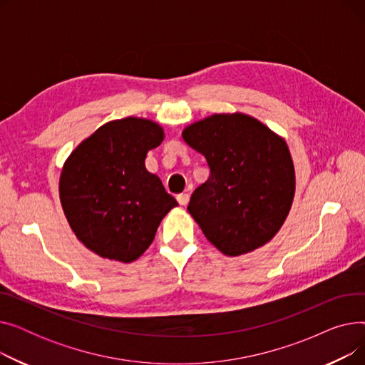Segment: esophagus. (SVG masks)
Instances as JSON below:
<instances>
[{"mask_svg":"<svg viewBox=\"0 0 365 365\" xmlns=\"http://www.w3.org/2000/svg\"><path fill=\"white\" fill-rule=\"evenodd\" d=\"M176 200H178V202L180 204V205H186L187 202H189V195L187 194H179L178 197H176Z\"/></svg>","mask_w":365,"mask_h":365,"instance_id":"34e87169","label":"esophagus"}]
</instances>
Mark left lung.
<instances>
[{"instance_id":"left-lung-1","label":"left lung","mask_w":365,"mask_h":365,"mask_svg":"<svg viewBox=\"0 0 365 365\" xmlns=\"http://www.w3.org/2000/svg\"><path fill=\"white\" fill-rule=\"evenodd\" d=\"M183 140L210 167L187 212L226 256L250 253L279 231L293 204L294 165L285 140L241 112L215 113L187 125Z\"/></svg>"}]
</instances>
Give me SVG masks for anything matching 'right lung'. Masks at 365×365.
<instances>
[{
    "mask_svg": "<svg viewBox=\"0 0 365 365\" xmlns=\"http://www.w3.org/2000/svg\"><path fill=\"white\" fill-rule=\"evenodd\" d=\"M164 140L160 124L127 117L103 124L63 164L59 195L73 234L88 250L124 263L139 259L178 202L145 167Z\"/></svg>",
    "mask_w": 365,
    "mask_h": 365,
    "instance_id": "1",
    "label": "right lung"
}]
</instances>
